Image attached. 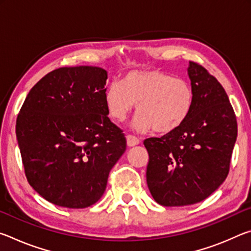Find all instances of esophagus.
I'll use <instances>...</instances> for the list:
<instances>
[{
  "instance_id": "esophagus-1",
  "label": "esophagus",
  "mask_w": 251,
  "mask_h": 251,
  "mask_svg": "<svg viewBox=\"0 0 251 251\" xmlns=\"http://www.w3.org/2000/svg\"><path fill=\"white\" fill-rule=\"evenodd\" d=\"M127 146L128 147H134L136 145H138L139 143H141V141H139V138L135 137V136L133 135H127Z\"/></svg>"
}]
</instances>
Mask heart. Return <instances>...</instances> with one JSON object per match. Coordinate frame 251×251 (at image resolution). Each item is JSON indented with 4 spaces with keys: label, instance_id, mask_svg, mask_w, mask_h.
<instances>
[{
    "label": "heart",
    "instance_id": "heart-1",
    "mask_svg": "<svg viewBox=\"0 0 251 251\" xmlns=\"http://www.w3.org/2000/svg\"><path fill=\"white\" fill-rule=\"evenodd\" d=\"M104 100L114 121L124 122L136 104V129L152 128L158 134H169L179 128L192 113L194 90L187 79L164 72L134 71L122 82L110 84Z\"/></svg>",
    "mask_w": 251,
    "mask_h": 251
}]
</instances>
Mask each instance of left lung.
<instances>
[{
	"instance_id": "left-lung-1",
	"label": "left lung",
	"mask_w": 251,
	"mask_h": 251,
	"mask_svg": "<svg viewBox=\"0 0 251 251\" xmlns=\"http://www.w3.org/2000/svg\"><path fill=\"white\" fill-rule=\"evenodd\" d=\"M188 75L194 90L188 118L173 133L144 141L148 188L166 207L209 197L228 176L237 138L236 115L222 84L195 62H189Z\"/></svg>"
}]
</instances>
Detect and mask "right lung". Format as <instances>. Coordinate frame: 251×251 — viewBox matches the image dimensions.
<instances>
[{
	"label": "right lung",
	"mask_w": 251,
	"mask_h": 251,
	"mask_svg": "<svg viewBox=\"0 0 251 251\" xmlns=\"http://www.w3.org/2000/svg\"><path fill=\"white\" fill-rule=\"evenodd\" d=\"M106 79L100 67H61L34 85L20 109L15 129L25 176L54 205H94L126 151L124 133L107 116Z\"/></svg>",
	"instance_id": "1"
}]
</instances>
